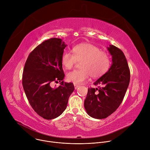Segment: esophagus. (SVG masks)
<instances>
[{"label": "esophagus", "mask_w": 150, "mask_h": 150, "mask_svg": "<svg viewBox=\"0 0 150 150\" xmlns=\"http://www.w3.org/2000/svg\"><path fill=\"white\" fill-rule=\"evenodd\" d=\"M79 87V85L76 84V83H74V87H75V90H76Z\"/></svg>", "instance_id": "esophagus-1"}]
</instances>
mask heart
Here are the masks:
<instances>
[{
    "label": "heart",
    "instance_id": "obj_1",
    "mask_svg": "<svg viewBox=\"0 0 150 150\" xmlns=\"http://www.w3.org/2000/svg\"><path fill=\"white\" fill-rule=\"evenodd\" d=\"M73 54L64 52L61 56V63L64 68L70 70L78 62L81 69L75 70L67 75V79L74 83L80 84L91 76L97 78L109 70L110 59L109 54L101 51L100 48L90 43H82L74 46Z\"/></svg>",
    "mask_w": 150,
    "mask_h": 150
}]
</instances>
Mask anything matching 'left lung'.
<instances>
[{
	"instance_id": "obj_1",
	"label": "left lung",
	"mask_w": 150,
	"mask_h": 150,
	"mask_svg": "<svg viewBox=\"0 0 150 150\" xmlns=\"http://www.w3.org/2000/svg\"><path fill=\"white\" fill-rule=\"evenodd\" d=\"M108 49L112 56V65L94 83L97 88H88L84 101L87 113L95 119L106 118L116 110L130 81V70L123 52L113 45Z\"/></svg>"
}]
</instances>
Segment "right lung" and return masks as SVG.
I'll list each match as a JSON object with an SVG mask.
<instances>
[{
  "label": "right lung",
  "mask_w": 150,
  "mask_h": 150,
  "mask_svg": "<svg viewBox=\"0 0 150 150\" xmlns=\"http://www.w3.org/2000/svg\"><path fill=\"white\" fill-rule=\"evenodd\" d=\"M67 45L62 39L53 38L43 41L28 55L23 74V85L34 110L50 120L59 116L67 108L73 83L64 82L61 56ZM61 82L57 88L52 82Z\"/></svg>",
  "instance_id": "1"
}]
</instances>
